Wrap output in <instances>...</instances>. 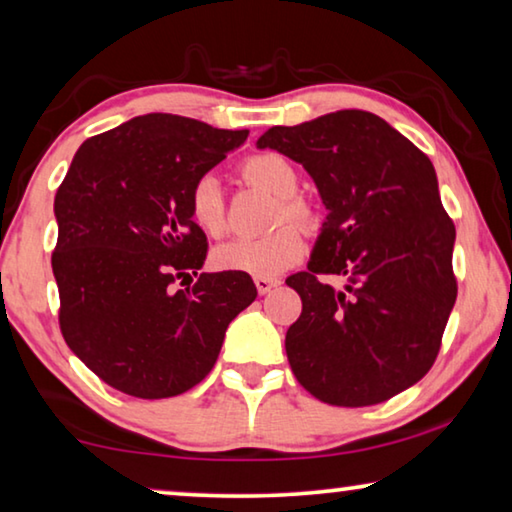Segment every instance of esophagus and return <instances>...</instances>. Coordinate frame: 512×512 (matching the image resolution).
<instances>
[{
  "mask_svg": "<svg viewBox=\"0 0 512 512\" xmlns=\"http://www.w3.org/2000/svg\"><path fill=\"white\" fill-rule=\"evenodd\" d=\"M256 281V288H258V293L261 295H268L272 288H277L281 281L279 279H268V277H256L254 279Z\"/></svg>",
  "mask_w": 512,
  "mask_h": 512,
  "instance_id": "obj_1",
  "label": "esophagus"
}]
</instances>
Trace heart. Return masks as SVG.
I'll return each instance as SVG.
<instances>
[{
  "instance_id": "heart-1",
  "label": "heart",
  "mask_w": 512,
  "mask_h": 512,
  "mask_svg": "<svg viewBox=\"0 0 512 512\" xmlns=\"http://www.w3.org/2000/svg\"><path fill=\"white\" fill-rule=\"evenodd\" d=\"M242 182L268 191L277 198L272 212V233L254 240H233L221 244L214 251V265L226 272H242L251 277H277L300 261L305 254V242L300 231L314 233L318 226V214L314 205L298 196L300 175L286 157L277 152L251 154L240 164ZM189 214L194 224L210 238H224L228 233V210L224 191L214 175H203L189 191ZM281 223H293V227H281Z\"/></svg>"
}]
</instances>
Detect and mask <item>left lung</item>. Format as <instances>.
Returning <instances> with one entry per match:
<instances>
[{"mask_svg": "<svg viewBox=\"0 0 512 512\" xmlns=\"http://www.w3.org/2000/svg\"><path fill=\"white\" fill-rule=\"evenodd\" d=\"M258 147L305 166L330 210L309 268L286 279L302 300L286 332L295 379L348 409L411 388L432 369L457 298L455 224L432 161L367 110L272 127Z\"/></svg>", "mask_w": 512, "mask_h": 512, "instance_id": "8db88e82", "label": "left lung"}]
</instances>
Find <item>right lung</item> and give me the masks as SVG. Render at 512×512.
<instances>
[{
  "label": "right lung",
  "mask_w": 512,
  "mask_h": 512,
  "mask_svg": "<svg viewBox=\"0 0 512 512\" xmlns=\"http://www.w3.org/2000/svg\"><path fill=\"white\" fill-rule=\"evenodd\" d=\"M170 113L87 138L55 194L64 342L110 388L175 397L217 362L228 323L256 300L249 274L198 272L207 238L189 214L198 177L247 140Z\"/></svg>",
  "instance_id": "right-lung-1"
}]
</instances>
